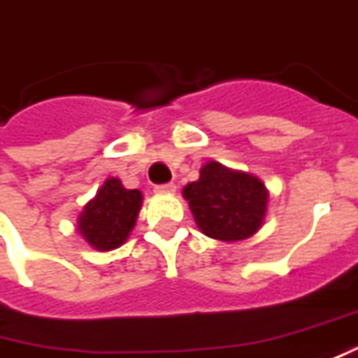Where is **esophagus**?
<instances>
[{"label": "esophagus", "mask_w": 358, "mask_h": 358, "mask_svg": "<svg viewBox=\"0 0 358 358\" xmlns=\"http://www.w3.org/2000/svg\"><path fill=\"white\" fill-rule=\"evenodd\" d=\"M176 186L174 184H161V186H155V194H174Z\"/></svg>", "instance_id": "esophagus-1"}]
</instances>
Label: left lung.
<instances>
[{"label": "left lung", "instance_id": "8db88e82", "mask_svg": "<svg viewBox=\"0 0 358 358\" xmlns=\"http://www.w3.org/2000/svg\"><path fill=\"white\" fill-rule=\"evenodd\" d=\"M184 197L205 236L236 242L254 236L264 224L269 192L256 176L209 161L199 180L184 187Z\"/></svg>", "mask_w": 358, "mask_h": 358}]
</instances>
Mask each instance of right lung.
Wrapping results in <instances>:
<instances>
[{"instance_id": "add662e5", "label": "right lung", "mask_w": 358, "mask_h": 358, "mask_svg": "<svg viewBox=\"0 0 358 358\" xmlns=\"http://www.w3.org/2000/svg\"><path fill=\"white\" fill-rule=\"evenodd\" d=\"M143 203L139 189H127L118 178H108L79 215V232L94 250L120 248L136 227Z\"/></svg>"}]
</instances>
